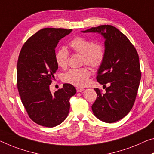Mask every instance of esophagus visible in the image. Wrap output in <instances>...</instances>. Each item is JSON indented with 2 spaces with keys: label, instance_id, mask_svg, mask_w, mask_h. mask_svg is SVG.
<instances>
[{
  "label": "esophagus",
  "instance_id": "34e87169",
  "mask_svg": "<svg viewBox=\"0 0 154 154\" xmlns=\"http://www.w3.org/2000/svg\"><path fill=\"white\" fill-rule=\"evenodd\" d=\"M84 90V88H77V92H82Z\"/></svg>",
  "mask_w": 154,
  "mask_h": 154
}]
</instances>
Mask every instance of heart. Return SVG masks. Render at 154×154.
<instances>
[{
    "mask_svg": "<svg viewBox=\"0 0 154 154\" xmlns=\"http://www.w3.org/2000/svg\"><path fill=\"white\" fill-rule=\"evenodd\" d=\"M69 46L74 53L82 55V64H87L92 68H98L103 64L106 50L101 43H94L89 39L80 36L75 37L70 41ZM55 62L58 66L65 68L67 67L69 60V52L65 47H61L55 55ZM91 72L88 68L72 69L63 75V81L73 86L81 88L88 84Z\"/></svg>",
    "mask_w": 154,
    "mask_h": 154,
    "instance_id": "obj_1",
    "label": "heart"
}]
</instances>
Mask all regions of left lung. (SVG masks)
<instances>
[{
  "instance_id": "left-lung-1",
  "label": "left lung",
  "mask_w": 154,
  "mask_h": 154,
  "mask_svg": "<svg viewBox=\"0 0 154 154\" xmlns=\"http://www.w3.org/2000/svg\"><path fill=\"white\" fill-rule=\"evenodd\" d=\"M82 32L98 33L105 38L106 56L97 79L109 86L105 94L94 88L97 97L92 109L101 121L114 123L125 117L135 101L141 78L138 53L129 39L112 25L92 27Z\"/></svg>"
}]
</instances>
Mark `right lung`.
I'll return each mask as SVG.
<instances>
[{"label": "right lung", "instance_id": "add662e5", "mask_svg": "<svg viewBox=\"0 0 154 154\" xmlns=\"http://www.w3.org/2000/svg\"><path fill=\"white\" fill-rule=\"evenodd\" d=\"M72 29L45 28L24 44L17 64V86L22 103L31 119L53 128L64 121L70 109V99L76 93L71 84L52 94L49 85L58 69L55 47Z\"/></svg>", "mask_w": 154, "mask_h": 154}]
</instances>
